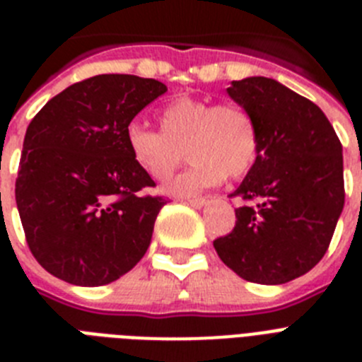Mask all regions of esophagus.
<instances>
[{
  "mask_svg": "<svg viewBox=\"0 0 362 362\" xmlns=\"http://www.w3.org/2000/svg\"><path fill=\"white\" fill-rule=\"evenodd\" d=\"M185 203H188L190 206H194V209H203L204 204H206V199H204V197H197V199H187Z\"/></svg>",
  "mask_w": 362,
  "mask_h": 362,
  "instance_id": "1",
  "label": "esophagus"
}]
</instances>
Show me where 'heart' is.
<instances>
[{"label":"heart","mask_w":362,"mask_h":362,"mask_svg":"<svg viewBox=\"0 0 362 362\" xmlns=\"http://www.w3.org/2000/svg\"><path fill=\"white\" fill-rule=\"evenodd\" d=\"M158 123L159 132L132 123L124 132V145L137 168L156 181L177 168L185 148L192 163L163 187L170 196H197L226 175L245 177L259 159L257 121L238 103L212 105L181 95L158 112Z\"/></svg>","instance_id":"b5f03b06"}]
</instances>
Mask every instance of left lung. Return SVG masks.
Instances as JSON below:
<instances>
[{
    "label": "left lung",
    "mask_w": 362,
    "mask_h": 362,
    "mask_svg": "<svg viewBox=\"0 0 362 362\" xmlns=\"http://www.w3.org/2000/svg\"><path fill=\"white\" fill-rule=\"evenodd\" d=\"M230 98L255 117L261 152L230 197L235 226L214 241L243 279L283 284L326 254L344 206L343 146L325 112L270 78L232 81Z\"/></svg>",
    "instance_id": "obj_1"
}]
</instances>
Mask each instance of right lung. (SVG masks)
Wrapping results in <instances>:
<instances>
[{
    "instance_id": "1",
    "label": "right lung",
    "mask_w": 362,
    "mask_h": 362,
    "mask_svg": "<svg viewBox=\"0 0 362 362\" xmlns=\"http://www.w3.org/2000/svg\"><path fill=\"white\" fill-rule=\"evenodd\" d=\"M166 86L101 74L54 95L28 124L16 203L32 255L57 279L101 286L132 270L166 201L124 145L130 121Z\"/></svg>"
}]
</instances>
